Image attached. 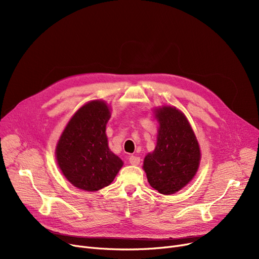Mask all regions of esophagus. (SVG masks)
<instances>
[{"instance_id":"esophagus-1","label":"esophagus","mask_w":259,"mask_h":259,"mask_svg":"<svg viewBox=\"0 0 259 259\" xmlns=\"http://www.w3.org/2000/svg\"><path fill=\"white\" fill-rule=\"evenodd\" d=\"M140 161H141V158L139 156H137V155H131L129 157V162H130L131 165H133V166L139 165Z\"/></svg>"}]
</instances>
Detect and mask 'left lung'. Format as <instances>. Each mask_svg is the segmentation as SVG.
<instances>
[{"label": "left lung", "instance_id": "1", "mask_svg": "<svg viewBox=\"0 0 259 259\" xmlns=\"http://www.w3.org/2000/svg\"><path fill=\"white\" fill-rule=\"evenodd\" d=\"M159 122L154 151L144 159L149 184L161 194H173L195 175L200 151L195 134L186 116L176 108L162 107L155 111Z\"/></svg>", "mask_w": 259, "mask_h": 259}]
</instances>
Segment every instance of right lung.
<instances>
[{"mask_svg":"<svg viewBox=\"0 0 259 259\" xmlns=\"http://www.w3.org/2000/svg\"><path fill=\"white\" fill-rule=\"evenodd\" d=\"M109 118L106 103L92 101L84 105L68 122L57 146V160L65 178L85 191L110 185L122 166L108 147Z\"/></svg>","mask_w":259,"mask_h":259,"instance_id":"add662e5","label":"right lung"}]
</instances>
